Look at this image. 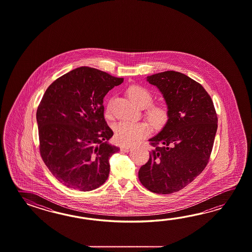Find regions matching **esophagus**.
<instances>
[{"instance_id": "34e87169", "label": "esophagus", "mask_w": 252, "mask_h": 252, "mask_svg": "<svg viewBox=\"0 0 252 252\" xmlns=\"http://www.w3.org/2000/svg\"><path fill=\"white\" fill-rule=\"evenodd\" d=\"M121 150H122V151H124V152H128L129 150H131V147L130 146H124V147L121 148Z\"/></svg>"}]
</instances>
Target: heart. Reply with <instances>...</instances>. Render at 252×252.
Returning a JSON list of instances; mask_svg holds the SVG:
<instances>
[{
  "label": "heart",
  "instance_id": "b5f03b06",
  "mask_svg": "<svg viewBox=\"0 0 252 252\" xmlns=\"http://www.w3.org/2000/svg\"><path fill=\"white\" fill-rule=\"evenodd\" d=\"M127 94L131 102L138 107H147L152 102L150 92L143 86H130L127 90ZM112 100L106 104L105 115L107 117L112 116ZM146 115L151 125L158 129L165 127L169 120V111L165 104L150 105L147 110ZM150 130V124L145 122H121L114 127V139L118 144L128 146L134 144L138 139L148 135Z\"/></svg>",
  "mask_w": 252,
  "mask_h": 252
}]
</instances>
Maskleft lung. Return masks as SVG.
I'll use <instances>...</instances> for the list:
<instances>
[{
	"label": "left lung",
	"mask_w": 252,
	"mask_h": 252,
	"mask_svg": "<svg viewBox=\"0 0 252 252\" xmlns=\"http://www.w3.org/2000/svg\"><path fill=\"white\" fill-rule=\"evenodd\" d=\"M147 80L163 94L169 120L150 139L153 150L139 168V179L152 193H175L207 166L218 127L217 113L208 93L188 75L165 71Z\"/></svg>",
	"instance_id": "8db88e82"
}]
</instances>
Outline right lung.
<instances>
[{
  "instance_id": "right-lung-1",
  "label": "right lung",
  "mask_w": 252,
  "mask_h": 252,
  "mask_svg": "<svg viewBox=\"0 0 252 252\" xmlns=\"http://www.w3.org/2000/svg\"><path fill=\"white\" fill-rule=\"evenodd\" d=\"M124 78L82 66L48 86L37 110L39 153L66 188L86 192L101 187L110 172L109 158L120 149L109 143L112 128L103 98Z\"/></svg>"
}]
</instances>
